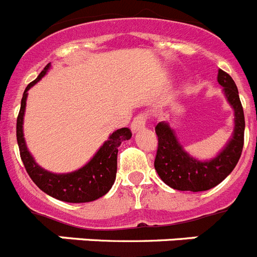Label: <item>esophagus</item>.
Here are the masks:
<instances>
[{
	"mask_svg": "<svg viewBox=\"0 0 257 257\" xmlns=\"http://www.w3.org/2000/svg\"><path fill=\"white\" fill-rule=\"evenodd\" d=\"M146 115H144V114H139V115L134 118V120L131 122V131H133V133H138L139 130L144 128V127H146Z\"/></svg>",
	"mask_w": 257,
	"mask_h": 257,
	"instance_id": "obj_1",
	"label": "esophagus"
}]
</instances>
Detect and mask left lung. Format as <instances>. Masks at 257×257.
Returning <instances> with one entry per match:
<instances>
[{
	"label": "left lung",
	"mask_w": 257,
	"mask_h": 257,
	"mask_svg": "<svg viewBox=\"0 0 257 257\" xmlns=\"http://www.w3.org/2000/svg\"><path fill=\"white\" fill-rule=\"evenodd\" d=\"M217 82L222 87L226 101L234 110V130L222 150L210 160H199L187 152L168 122L156 126L159 148L155 169L169 187L179 191H207L220 185L233 172L242 155L244 142V114L233 78L218 70Z\"/></svg>",
	"instance_id": "obj_1"
}]
</instances>
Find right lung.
<instances>
[{
  "label": "right lung",
  "instance_id": "1",
  "mask_svg": "<svg viewBox=\"0 0 257 257\" xmlns=\"http://www.w3.org/2000/svg\"><path fill=\"white\" fill-rule=\"evenodd\" d=\"M50 66L52 65L48 63L43 71L39 74V76L24 89L21 110L17 118V140H18L21 159L31 179L41 191L57 200L66 201V203H88V201H93L98 197L104 196L114 185L115 175H117L118 147L123 143L124 140L131 139L133 134L127 127L115 130L109 135L107 140H105L104 144L98 148L93 157L85 165L74 172L57 174V173L48 172L47 169L41 168L35 161L34 156L31 155L27 148L23 134V120L28 91L39 80H41L43 76L47 75Z\"/></svg>",
  "mask_w": 257,
  "mask_h": 257
}]
</instances>
